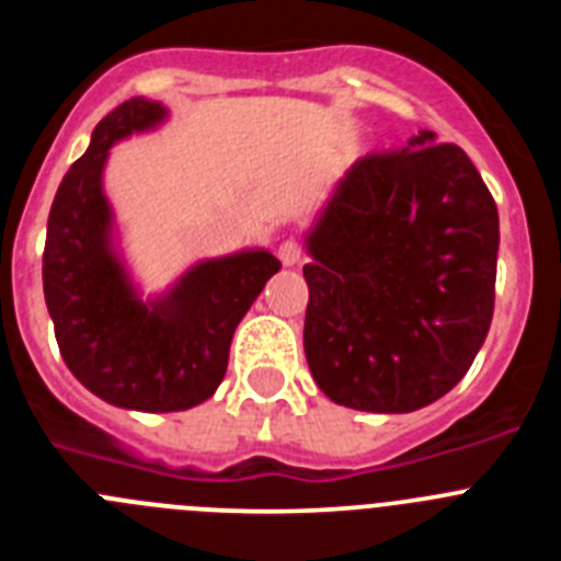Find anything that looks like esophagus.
<instances>
[{
    "label": "esophagus",
    "mask_w": 561,
    "mask_h": 561,
    "mask_svg": "<svg viewBox=\"0 0 561 561\" xmlns=\"http://www.w3.org/2000/svg\"><path fill=\"white\" fill-rule=\"evenodd\" d=\"M277 257H280L284 266H297L300 264V247L295 241H284V244L277 247Z\"/></svg>",
    "instance_id": "esophagus-1"
}]
</instances>
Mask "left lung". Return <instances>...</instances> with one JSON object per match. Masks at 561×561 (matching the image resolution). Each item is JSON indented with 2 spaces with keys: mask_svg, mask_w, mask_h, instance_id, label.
Segmentation results:
<instances>
[{
  "mask_svg": "<svg viewBox=\"0 0 561 561\" xmlns=\"http://www.w3.org/2000/svg\"><path fill=\"white\" fill-rule=\"evenodd\" d=\"M304 348L317 388L413 413L466 376L494 311L500 219L463 148L413 134L356 162L304 232Z\"/></svg>",
  "mask_w": 561,
  "mask_h": 561,
  "instance_id": "8db88e82",
  "label": "left lung"
}]
</instances>
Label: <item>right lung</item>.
Instances as JSON below:
<instances>
[{"instance_id": "right-lung-1", "label": "right lung", "mask_w": 561, "mask_h": 561, "mask_svg": "<svg viewBox=\"0 0 561 561\" xmlns=\"http://www.w3.org/2000/svg\"><path fill=\"white\" fill-rule=\"evenodd\" d=\"M171 112L131 98L92 131L58 185L44 244V300L58 351L89 393L140 413H176L210 399L230 342L280 261L264 247L202 257L162 291H142L103 187L108 151L157 131Z\"/></svg>"}]
</instances>
